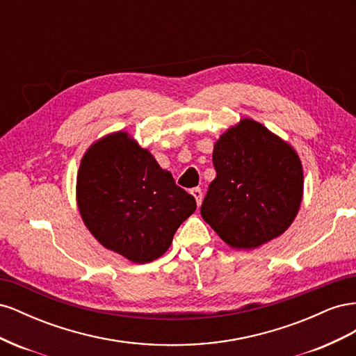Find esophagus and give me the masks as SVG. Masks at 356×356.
Here are the masks:
<instances>
[{
    "label": "esophagus",
    "mask_w": 356,
    "mask_h": 356,
    "mask_svg": "<svg viewBox=\"0 0 356 356\" xmlns=\"http://www.w3.org/2000/svg\"><path fill=\"white\" fill-rule=\"evenodd\" d=\"M191 195H193V197L196 199V203H197V207H200V203H202V199H203V193H202V190L199 188V187H196V188H191Z\"/></svg>",
    "instance_id": "34e87169"
}]
</instances>
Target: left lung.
Listing matches in <instances>:
<instances>
[{
	"label": "left lung",
	"mask_w": 356,
	"mask_h": 356,
	"mask_svg": "<svg viewBox=\"0 0 356 356\" xmlns=\"http://www.w3.org/2000/svg\"><path fill=\"white\" fill-rule=\"evenodd\" d=\"M217 177L202 218L234 250H254L281 236L303 199V166L296 149L252 118L225 131L213 145Z\"/></svg>",
	"instance_id": "1"
}]
</instances>
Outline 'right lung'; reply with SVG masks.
<instances>
[{"label":"right lung","mask_w":356,"mask_h":356,"mask_svg":"<svg viewBox=\"0 0 356 356\" xmlns=\"http://www.w3.org/2000/svg\"><path fill=\"white\" fill-rule=\"evenodd\" d=\"M83 222L106 250L144 264L163 255L196 200L175 184L127 132L102 136L84 153L77 174Z\"/></svg>","instance_id":"add662e5"}]
</instances>
